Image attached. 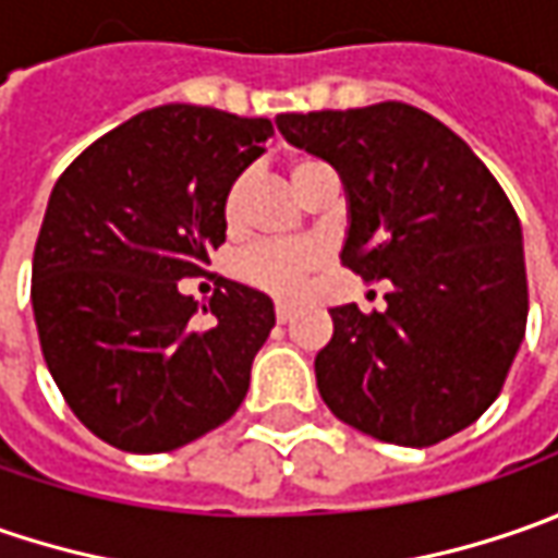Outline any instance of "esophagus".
<instances>
[{
    "label": "esophagus",
    "instance_id": "34e87169",
    "mask_svg": "<svg viewBox=\"0 0 558 558\" xmlns=\"http://www.w3.org/2000/svg\"><path fill=\"white\" fill-rule=\"evenodd\" d=\"M291 316H294V307L286 304V301H279V304H276V319H279V323H289Z\"/></svg>",
    "mask_w": 558,
    "mask_h": 558
}]
</instances>
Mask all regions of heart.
<instances>
[{
	"mask_svg": "<svg viewBox=\"0 0 558 558\" xmlns=\"http://www.w3.org/2000/svg\"><path fill=\"white\" fill-rule=\"evenodd\" d=\"M301 161L294 170H301ZM294 177V173H291ZM239 202H242V185H232L226 195V220L235 223L239 217ZM323 247L316 242H264V245L247 247L235 260V276L254 286L257 291H267L272 298H294L311 279V272L323 267Z\"/></svg>",
	"mask_w": 558,
	"mask_h": 558,
	"instance_id": "b5f03b06",
	"label": "heart"
}]
</instances>
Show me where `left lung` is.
<instances>
[{"label": "left lung", "instance_id": "1", "mask_svg": "<svg viewBox=\"0 0 558 558\" xmlns=\"http://www.w3.org/2000/svg\"><path fill=\"white\" fill-rule=\"evenodd\" d=\"M338 170L341 264L388 279V311L335 307L316 388L335 416L400 447H432L497 400L527 323L522 226L494 173L438 118L403 101L279 114Z\"/></svg>", "mask_w": 558, "mask_h": 558}]
</instances>
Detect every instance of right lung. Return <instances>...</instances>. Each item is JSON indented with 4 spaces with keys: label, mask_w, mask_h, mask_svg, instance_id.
Wrapping results in <instances>:
<instances>
[{
    "label": "right lung",
    "mask_w": 558,
    "mask_h": 558,
    "mask_svg": "<svg viewBox=\"0 0 558 558\" xmlns=\"http://www.w3.org/2000/svg\"><path fill=\"white\" fill-rule=\"evenodd\" d=\"M269 136L267 118L161 105L54 183L33 251L36 332L74 416L118 450H177L245 400L272 301L220 279L198 307L177 282L226 242V195Z\"/></svg>",
    "instance_id": "add662e5"
}]
</instances>
